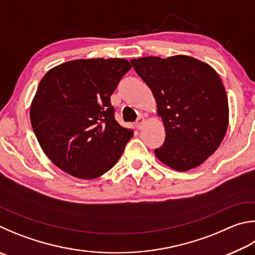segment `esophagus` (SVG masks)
Listing matches in <instances>:
<instances>
[{"mask_svg": "<svg viewBox=\"0 0 255 255\" xmlns=\"http://www.w3.org/2000/svg\"><path fill=\"white\" fill-rule=\"evenodd\" d=\"M143 124H145V119H143L142 116H140V117H138L137 122H136V126L138 129H141L143 127Z\"/></svg>", "mask_w": 255, "mask_h": 255, "instance_id": "1", "label": "esophagus"}]
</instances>
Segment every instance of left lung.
I'll list each match as a JSON object with an SVG mask.
<instances>
[{
	"label": "left lung",
	"mask_w": 255,
	"mask_h": 255,
	"mask_svg": "<svg viewBox=\"0 0 255 255\" xmlns=\"http://www.w3.org/2000/svg\"><path fill=\"white\" fill-rule=\"evenodd\" d=\"M130 62L151 89L165 126L157 158L179 172L197 167L217 149L228 129V96L221 78L208 64L187 55Z\"/></svg>",
	"instance_id": "left-lung-1"
}]
</instances>
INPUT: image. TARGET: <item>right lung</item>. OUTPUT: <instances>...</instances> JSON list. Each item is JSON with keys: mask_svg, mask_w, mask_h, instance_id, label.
<instances>
[{"mask_svg": "<svg viewBox=\"0 0 255 255\" xmlns=\"http://www.w3.org/2000/svg\"><path fill=\"white\" fill-rule=\"evenodd\" d=\"M130 68L119 58L73 60L40 81L31 125L45 155L63 172L97 178L120 158L133 130L115 119L110 96Z\"/></svg>", "mask_w": 255, "mask_h": 255, "instance_id": "right-lung-1", "label": "right lung"}]
</instances>
